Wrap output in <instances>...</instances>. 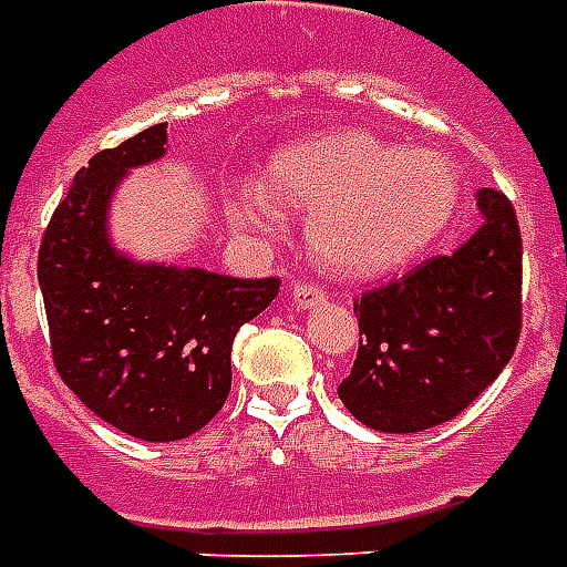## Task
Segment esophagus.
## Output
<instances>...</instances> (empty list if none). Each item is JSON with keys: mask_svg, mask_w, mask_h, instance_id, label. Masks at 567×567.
<instances>
[{"mask_svg": "<svg viewBox=\"0 0 567 567\" xmlns=\"http://www.w3.org/2000/svg\"><path fill=\"white\" fill-rule=\"evenodd\" d=\"M324 303V291L312 282H297L291 288V306H295L297 312H306V309H312V306Z\"/></svg>", "mask_w": 567, "mask_h": 567, "instance_id": "1", "label": "esophagus"}]
</instances>
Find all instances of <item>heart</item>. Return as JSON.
Instances as JSON below:
<instances>
[{"label": "heart", "instance_id": "b5f03b06", "mask_svg": "<svg viewBox=\"0 0 567 567\" xmlns=\"http://www.w3.org/2000/svg\"><path fill=\"white\" fill-rule=\"evenodd\" d=\"M460 183L451 158L381 141L358 128L303 137L270 158L267 179H240L230 213L240 225L279 228L285 204L309 209V249L351 279L409 264L447 225Z\"/></svg>", "mask_w": 567, "mask_h": 567}]
</instances>
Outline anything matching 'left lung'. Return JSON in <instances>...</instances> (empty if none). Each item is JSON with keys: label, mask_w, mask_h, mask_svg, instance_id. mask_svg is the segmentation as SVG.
Here are the masks:
<instances>
[{"label": "left lung", "mask_w": 567, "mask_h": 567, "mask_svg": "<svg viewBox=\"0 0 567 567\" xmlns=\"http://www.w3.org/2000/svg\"><path fill=\"white\" fill-rule=\"evenodd\" d=\"M481 225L451 255L354 303L360 348L339 400L379 433L451 421L507 367L519 339L523 243L511 200L477 192Z\"/></svg>", "instance_id": "obj_1"}]
</instances>
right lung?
Wrapping results in <instances>:
<instances>
[{"instance_id": "right-lung-1", "label": "right lung", "mask_w": 567, "mask_h": 567, "mask_svg": "<svg viewBox=\"0 0 567 567\" xmlns=\"http://www.w3.org/2000/svg\"><path fill=\"white\" fill-rule=\"evenodd\" d=\"M167 153V123L92 155L53 213L38 285L53 363L71 393L141 442H179L228 400L230 348L279 279L137 261L111 237V200L134 167Z\"/></svg>"}]
</instances>
